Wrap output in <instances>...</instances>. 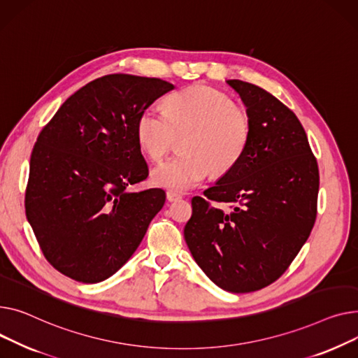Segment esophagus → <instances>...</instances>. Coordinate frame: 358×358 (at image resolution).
Segmentation results:
<instances>
[{"label": "esophagus", "mask_w": 358, "mask_h": 358, "mask_svg": "<svg viewBox=\"0 0 358 358\" xmlns=\"http://www.w3.org/2000/svg\"><path fill=\"white\" fill-rule=\"evenodd\" d=\"M166 198H167V201H169V202H176V201H180V199H182V196L178 195V194L173 192V191H167V192H166Z\"/></svg>", "instance_id": "34e87169"}]
</instances>
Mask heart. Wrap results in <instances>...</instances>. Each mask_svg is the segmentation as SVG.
Here are the masks:
<instances>
[{
	"label": "heart",
	"mask_w": 358,
	"mask_h": 358,
	"mask_svg": "<svg viewBox=\"0 0 358 358\" xmlns=\"http://www.w3.org/2000/svg\"><path fill=\"white\" fill-rule=\"evenodd\" d=\"M250 133L248 113L225 92L205 85L172 94L166 110L149 105L136 124L137 141L152 160H160L176 136H185L183 155L162 162L152 172L155 185L175 192L198 186L209 169L214 175L229 172L244 156Z\"/></svg>",
	"instance_id": "obj_1"
}]
</instances>
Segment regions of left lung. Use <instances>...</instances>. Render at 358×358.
<instances>
[{
    "label": "left lung",
    "instance_id": "obj_1",
    "mask_svg": "<svg viewBox=\"0 0 358 358\" xmlns=\"http://www.w3.org/2000/svg\"><path fill=\"white\" fill-rule=\"evenodd\" d=\"M227 83L250 115V141L233 169L192 198L183 234L209 279L227 292L247 293L278 280L308 240L320 172L293 111L253 83Z\"/></svg>",
    "mask_w": 358,
    "mask_h": 358
}]
</instances>
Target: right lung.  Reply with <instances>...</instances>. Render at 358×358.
I'll return each instance as SVG.
<instances>
[{
	"label": "right lung",
	"instance_id": "1",
	"mask_svg": "<svg viewBox=\"0 0 358 358\" xmlns=\"http://www.w3.org/2000/svg\"><path fill=\"white\" fill-rule=\"evenodd\" d=\"M173 88L159 78L102 76L71 95L40 131L26 215L41 253L62 275L82 283L113 276L164 205L162 189L127 187L149 175L137 118Z\"/></svg>",
	"mask_w": 358,
	"mask_h": 358
}]
</instances>
